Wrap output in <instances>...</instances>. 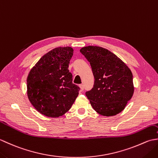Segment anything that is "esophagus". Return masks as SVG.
I'll use <instances>...</instances> for the list:
<instances>
[{
  "label": "esophagus",
  "mask_w": 158,
  "mask_h": 158,
  "mask_svg": "<svg viewBox=\"0 0 158 158\" xmlns=\"http://www.w3.org/2000/svg\"><path fill=\"white\" fill-rule=\"evenodd\" d=\"M79 88H80V89H81V91H83V90L84 89V87H83V84H80L79 85Z\"/></svg>",
  "instance_id": "1"
}]
</instances>
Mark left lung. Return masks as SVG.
Masks as SVG:
<instances>
[{"mask_svg": "<svg viewBox=\"0 0 158 158\" xmlns=\"http://www.w3.org/2000/svg\"><path fill=\"white\" fill-rule=\"evenodd\" d=\"M80 52L89 62L94 77L93 88L85 92L93 109L106 117L122 112L135 90L130 69L116 55L101 47H84Z\"/></svg>", "mask_w": 158, "mask_h": 158, "instance_id": "obj_1", "label": "left lung"}]
</instances>
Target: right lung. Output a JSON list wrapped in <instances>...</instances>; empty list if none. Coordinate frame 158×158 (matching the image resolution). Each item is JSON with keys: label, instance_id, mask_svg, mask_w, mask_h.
I'll use <instances>...</instances> for the list:
<instances>
[{"label": "right lung", "instance_id": "right-lung-1", "mask_svg": "<svg viewBox=\"0 0 158 158\" xmlns=\"http://www.w3.org/2000/svg\"><path fill=\"white\" fill-rule=\"evenodd\" d=\"M73 55L70 47L57 48L47 53L31 70L27 77V94L38 111L58 117L72 106L79 87L73 83L69 65Z\"/></svg>", "mask_w": 158, "mask_h": 158}]
</instances>
